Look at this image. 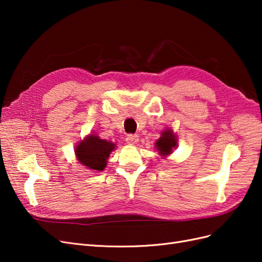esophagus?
Returning a JSON list of instances; mask_svg holds the SVG:
<instances>
[{
	"instance_id": "34e87169",
	"label": "esophagus",
	"mask_w": 262,
	"mask_h": 262,
	"mask_svg": "<svg viewBox=\"0 0 262 262\" xmlns=\"http://www.w3.org/2000/svg\"><path fill=\"white\" fill-rule=\"evenodd\" d=\"M125 141L128 142L129 144H137L139 142V137L137 136V134H129V136L126 137Z\"/></svg>"
}]
</instances>
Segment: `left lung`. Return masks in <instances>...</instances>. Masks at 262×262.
Segmentation results:
<instances>
[{
  "mask_svg": "<svg viewBox=\"0 0 262 262\" xmlns=\"http://www.w3.org/2000/svg\"><path fill=\"white\" fill-rule=\"evenodd\" d=\"M155 144L158 152L164 156V155H168L172 152V148L176 146L177 141L175 139V136L172 134V131L165 130L162 133V137L156 141Z\"/></svg>",
  "mask_w": 262,
  "mask_h": 262,
  "instance_id": "obj_1",
  "label": "left lung"
}]
</instances>
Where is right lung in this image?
<instances>
[{
    "label": "right lung",
    "mask_w": 262,
    "mask_h": 262,
    "mask_svg": "<svg viewBox=\"0 0 262 262\" xmlns=\"http://www.w3.org/2000/svg\"><path fill=\"white\" fill-rule=\"evenodd\" d=\"M114 148L115 144L112 142L101 140L97 136L91 134L77 145L75 154L77 160L86 167L101 171L106 167L107 158Z\"/></svg>",
    "instance_id": "obj_1"
}]
</instances>
